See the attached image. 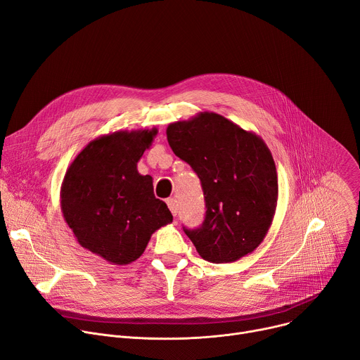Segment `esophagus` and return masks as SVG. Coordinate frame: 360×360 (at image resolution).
<instances>
[{
  "label": "esophagus",
  "instance_id": "1",
  "mask_svg": "<svg viewBox=\"0 0 360 360\" xmlns=\"http://www.w3.org/2000/svg\"><path fill=\"white\" fill-rule=\"evenodd\" d=\"M167 206H169L170 212L173 213V216H177V210H179L177 200H176V199H169V200H167Z\"/></svg>",
  "mask_w": 360,
  "mask_h": 360
}]
</instances>
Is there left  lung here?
I'll use <instances>...</instances> for the list:
<instances>
[{"mask_svg": "<svg viewBox=\"0 0 360 360\" xmlns=\"http://www.w3.org/2000/svg\"><path fill=\"white\" fill-rule=\"evenodd\" d=\"M165 132L174 154L202 181L205 222L184 229L199 255L224 264L254 252L278 200L275 162L262 138L214 112L173 122Z\"/></svg>", "mask_w": 360, "mask_h": 360, "instance_id": "1", "label": "left lung"}]
</instances>
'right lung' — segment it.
<instances>
[{
  "instance_id": "obj_1",
  "label": "right lung",
  "mask_w": 360,
  "mask_h": 360,
  "mask_svg": "<svg viewBox=\"0 0 360 360\" xmlns=\"http://www.w3.org/2000/svg\"><path fill=\"white\" fill-rule=\"evenodd\" d=\"M158 129L115 131L92 140L69 165L60 207L76 240L114 265H127L146 251L151 235L173 222L155 199L153 177L136 170Z\"/></svg>"
}]
</instances>
